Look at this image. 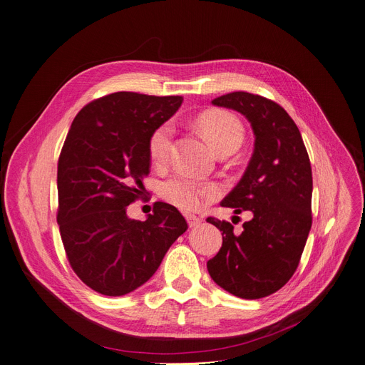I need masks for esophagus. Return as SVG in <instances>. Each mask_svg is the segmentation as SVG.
<instances>
[{
  "instance_id": "esophagus-1",
  "label": "esophagus",
  "mask_w": 365,
  "mask_h": 365,
  "mask_svg": "<svg viewBox=\"0 0 365 365\" xmlns=\"http://www.w3.org/2000/svg\"><path fill=\"white\" fill-rule=\"evenodd\" d=\"M186 221L189 227H196L197 224H201V218H197L196 215H192V214H186Z\"/></svg>"
}]
</instances>
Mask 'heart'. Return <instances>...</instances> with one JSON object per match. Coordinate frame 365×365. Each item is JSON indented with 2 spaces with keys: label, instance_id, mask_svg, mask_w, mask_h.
I'll return each instance as SVG.
<instances>
[{
  "label": "heart",
  "instance_id": "obj_1",
  "mask_svg": "<svg viewBox=\"0 0 365 365\" xmlns=\"http://www.w3.org/2000/svg\"><path fill=\"white\" fill-rule=\"evenodd\" d=\"M196 125L218 154L235 151L243 141L245 132L242 122L227 110H207L197 116ZM173 137L175 128L172 122H163L151 132L148 153L154 164L164 165L169 161ZM220 193L221 189L218 185L197 180L186 175L175 176L161 186V196L164 200L186 211L197 210L205 201H214Z\"/></svg>",
  "mask_w": 365,
  "mask_h": 365
}]
</instances>
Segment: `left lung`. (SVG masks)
I'll return each instance as SVG.
<instances>
[{
    "mask_svg": "<svg viewBox=\"0 0 365 365\" xmlns=\"http://www.w3.org/2000/svg\"><path fill=\"white\" fill-rule=\"evenodd\" d=\"M212 105L245 115L255 134L247 169L221 202L236 214L252 211L240 235L228 221L208 217L222 231L220 252L207 268L221 288L246 300L277 292L294 275L312 228L313 178L300 130L282 106L246 91Z\"/></svg>",
    "mask_w": 365,
    "mask_h": 365,
    "instance_id": "8db88e82",
    "label": "left lung"
}]
</instances>
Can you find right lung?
Here are the masks:
<instances>
[{
	"label": "right lung",
	"instance_id": "right-lung-1",
	"mask_svg": "<svg viewBox=\"0 0 365 365\" xmlns=\"http://www.w3.org/2000/svg\"><path fill=\"white\" fill-rule=\"evenodd\" d=\"M182 96L118 91L74 118L58 160L56 221L65 255L91 289L118 297L147 282L187 230L179 210L154 202L145 221L126 217L150 173L151 132L176 113Z\"/></svg>",
	"mask_w": 365,
	"mask_h": 365
}]
</instances>
